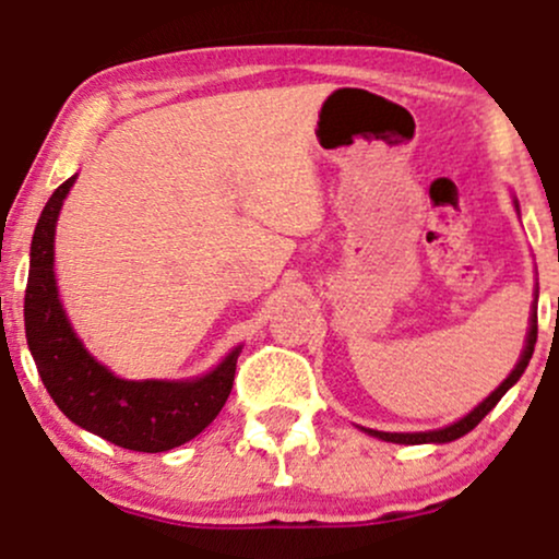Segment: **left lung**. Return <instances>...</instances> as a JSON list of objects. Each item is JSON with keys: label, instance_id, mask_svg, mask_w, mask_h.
<instances>
[{"label": "left lung", "instance_id": "8db88e82", "mask_svg": "<svg viewBox=\"0 0 559 559\" xmlns=\"http://www.w3.org/2000/svg\"><path fill=\"white\" fill-rule=\"evenodd\" d=\"M515 207H518V202H515ZM536 299H538V294H536ZM536 333H538V325H536V305H534V312H531L528 336H525V349H523L521 360H518L515 368H512V373L507 376L504 381L499 383V386L493 389L491 394L478 404V407H473L471 413L465 415V418H460L457 423H452V426L436 428V431H418V433H386V431H373V428H362V431L370 433V436H376V439H381V441H394V444H447V441L460 439V436H465L467 431H473V428H476L478 423L484 420L493 407H497V402L502 400L507 391H510L518 381H521L523 370L528 368L531 355H534Z\"/></svg>", "mask_w": 559, "mask_h": 559}]
</instances>
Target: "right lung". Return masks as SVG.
I'll return each instance as SVG.
<instances>
[{
  "label": "right lung",
  "mask_w": 559,
  "mask_h": 559,
  "mask_svg": "<svg viewBox=\"0 0 559 559\" xmlns=\"http://www.w3.org/2000/svg\"><path fill=\"white\" fill-rule=\"evenodd\" d=\"M75 176L57 186L31 241L25 338L38 376L75 426L133 452H168L202 433L234 389L241 346L189 381H126L96 362L62 310L55 278V226Z\"/></svg>",
  "instance_id": "obj_1"
}]
</instances>
